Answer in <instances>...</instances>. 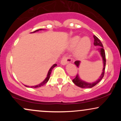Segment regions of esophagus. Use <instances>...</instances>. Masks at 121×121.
I'll list each match as a JSON object with an SVG mask.
<instances>
[{"instance_id": "obj_1", "label": "esophagus", "mask_w": 121, "mask_h": 121, "mask_svg": "<svg viewBox=\"0 0 121 121\" xmlns=\"http://www.w3.org/2000/svg\"><path fill=\"white\" fill-rule=\"evenodd\" d=\"M72 61V58L69 56H65L62 58L61 60V64L62 65H66L68 64L69 62Z\"/></svg>"}]
</instances>
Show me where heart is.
<instances>
[{"label": "heart", "instance_id": "obj_1", "mask_svg": "<svg viewBox=\"0 0 121 121\" xmlns=\"http://www.w3.org/2000/svg\"><path fill=\"white\" fill-rule=\"evenodd\" d=\"M69 47L71 49L76 48L75 56L79 59L86 56L91 48V41L87 37L81 38L79 36H75L69 40Z\"/></svg>", "mask_w": 121, "mask_h": 121}]
</instances>
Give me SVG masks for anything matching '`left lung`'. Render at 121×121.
I'll list each match as a JSON object with an SVG mask.
<instances>
[{
  "label": "left lung",
  "instance_id": "left-lung-1",
  "mask_svg": "<svg viewBox=\"0 0 121 121\" xmlns=\"http://www.w3.org/2000/svg\"><path fill=\"white\" fill-rule=\"evenodd\" d=\"M94 40V45L95 46H98L101 47L100 48H99V51L100 52L101 55L102 57V60H103V64H104V68H103V71H102V73H101V76H99V77L98 78V80H97L96 81L92 83H89L86 82L82 81L81 79L79 78L78 75H76V77L72 80L73 82L77 85V86L82 87V88H91V87L94 86L95 85L98 84L99 81L103 78L104 76V73H105V65H106V57H105V51H104L103 45H102V43L101 42V41L99 40V39L98 38L97 36H95V35L93 36ZM75 65L78 68L79 65H80V61H76L74 62Z\"/></svg>",
  "mask_w": 121,
  "mask_h": 121
}]
</instances>
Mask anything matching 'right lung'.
Masks as SVG:
<instances>
[{"mask_svg": "<svg viewBox=\"0 0 121 121\" xmlns=\"http://www.w3.org/2000/svg\"><path fill=\"white\" fill-rule=\"evenodd\" d=\"M43 30V29H39V30H35V31L33 32H32V33L36 32H37V31H39V30ZM57 66L56 64H55L53 65V66H52V67H51V68L49 69V71H48V74H47V76L46 78H45V80H44V81H43L42 82L40 83V84L37 85H35V86H27V85H24V86H26V87H32V88H37V87H41V86H42L46 84L47 82L48 81V80H49V78H50V75H51V72H52V69H53L54 68H55V66Z\"/></svg>", "mask_w": 121, "mask_h": 121, "instance_id": "right-lung-1", "label": "right lung"}]
</instances>
